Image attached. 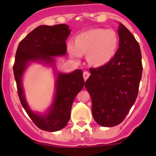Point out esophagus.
<instances>
[{
  "label": "esophagus",
  "instance_id": "34e87169",
  "mask_svg": "<svg viewBox=\"0 0 156 156\" xmlns=\"http://www.w3.org/2000/svg\"><path fill=\"white\" fill-rule=\"evenodd\" d=\"M89 76H90V73L88 71H84L83 72V78H84V80H87L89 78Z\"/></svg>",
  "mask_w": 156,
  "mask_h": 156
}]
</instances>
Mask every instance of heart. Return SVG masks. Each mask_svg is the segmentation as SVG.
Wrapping results in <instances>:
<instances>
[{
    "label": "heart",
    "instance_id": "heart-1",
    "mask_svg": "<svg viewBox=\"0 0 156 156\" xmlns=\"http://www.w3.org/2000/svg\"><path fill=\"white\" fill-rule=\"evenodd\" d=\"M118 36L111 29H93L76 37L75 44L69 43L71 56L80 58L82 53H87V60L95 66H104L113 58L118 47Z\"/></svg>",
    "mask_w": 156,
    "mask_h": 156
}]
</instances>
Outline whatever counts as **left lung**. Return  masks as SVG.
Masks as SVG:
<instances>
[{"mask_svg":"<svg viewBox=\"0 0 156 156\" xmlns=\"http://www.w3.org/2000/svg\"><path fill=\"white\" fill-rule=\"evenodd\" d=\"M119 48L108 63L90 68L85 87L92 101V115L99 125L121 123L135 102L142 78V54L138 41L127 28L118 27Z\"/></svg>","mask_w":156,"mask_h":156,"instance_id":"8db88e82","label":"left lung"}]
</instances>
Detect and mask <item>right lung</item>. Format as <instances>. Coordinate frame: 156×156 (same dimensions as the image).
Instances as JSON below:
<instances>
[{"instance_id":"obj_1","label":"right lung","mask_w":156,"mask_h":156,"mask_svg":"<svg viewBox=\"0 0 156 156\" xmlns=\"http://www.w3.org/2000/svg\"><path fill=\"white\" fill-rule=\"evenodd\" d=\"M70 33L66 24L40 26L30 31L18 44L13 64V74L20 102L35 125L48 132L60 130L66 127L70 118L73 100L83 89V71L76 69L70 73H58L56 95L52 108L47 115L34 113L26 102L22 86V76L30 61H46L54 63L52 56L66 54V40Z\"/></svg>"}]
</instances>
